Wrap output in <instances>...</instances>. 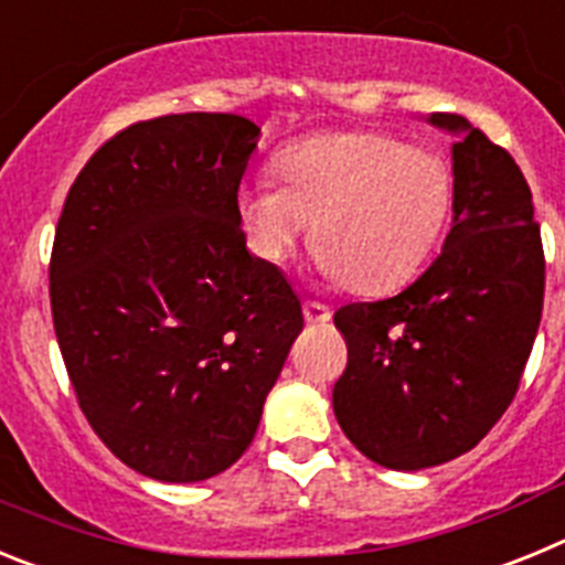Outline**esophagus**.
Returning <instances> with one entry per match:
<instances>
[{"label": "esophagus", "mask_w": 565, "mask_h": 565, "mask_svg": "<svg viewBox=\"0 0 565 565\" xmlns=\"http://www.w3.org/2000/svg\"><path fill=\"white\" fill-rule=\"evenodd\" d=\"M302 311H306V319L311 322V326H319V322H328V319L333 317L331 308L322 306V302H313V299H306V306H302Z\"/></svg>", "instance_id": "1"}]
</instances>
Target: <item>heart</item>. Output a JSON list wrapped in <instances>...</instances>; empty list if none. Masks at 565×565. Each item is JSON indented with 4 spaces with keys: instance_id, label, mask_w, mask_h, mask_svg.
I'll use <instances>...</instances> for the list:
<instances>
[{
    "instance_id": "1",
    "label": "heart",
    "mask_w": 565,
    "mask_h": 565,
    "mask_svg": "<svg viewBox=\"0 0 565 565\" xmlns=\"http://www.w3.org/2000/svg\"><path fill=\"white\" fill-rule=\"evenodd\" d=\"M274 169L282 186L248 183L237 194L252 248L279 263L313 221L319 271L356 294L411 282L441 243L456 201L444 154L371 129L291 143Z\"/></svg>"
}]
</instances>
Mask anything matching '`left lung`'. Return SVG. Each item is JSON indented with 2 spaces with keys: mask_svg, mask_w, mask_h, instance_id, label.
I'll use <instances>...</instances> for the list:
<instances>
[{
  "mask_svg": "<svg viewBox=\"0 0 565 565\" xmlns=\"http://www.w3.org/2000/svg\"><path fill=\"white\" fill-rule=\"evenodd\" d=\"M427 121L452 143V228L402 294L333 313L348 367L333 413L362 456L387 469L438 467L495 427L535 344L546 286L532 192L512 154L456 113Z\"/></svg>",
  "mask_w": 565,
  "mask_h": 565,
  "instance_id": "obj_1",
  "label": "left lung"
}]
</instances>
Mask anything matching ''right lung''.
Returning a JSON list of instances; mask_svg holds the SVG:
<instances>
[{"label":"right lung","mask_w":565,"mask_h":565,"mask_svg":"<svg viewBox=\"0 0 565 565\" xmlns=\"http://www.w3.org/2000/svg\"><path fill=\"white\" fill-rule=\"evenodd\" d=\"M257 138L232 113L138 121L84 163L58 217L50 308L78 407L154 481H206L248 450L302 331L291 282L239 228Z\"/></svg>","instance_id":"obj_1"}]
</instances>
